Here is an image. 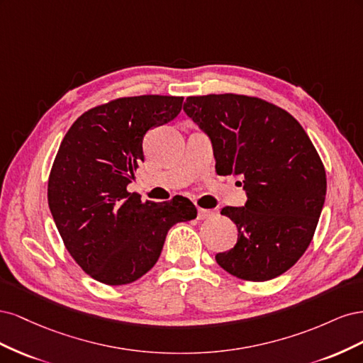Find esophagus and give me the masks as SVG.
<instances>
[{
  "label": "esophagus",
  "instance_id": "esophagus-1",
  "mask_svg": "<svg viewBox=\"0 0 363 363\" xmlns=\"http://www.w3.org/2000/svg\"><path fill=\"white\" fill-rule=\"evenodd\" d=\"M215 213L212 211H207V208H199V213H196V218L200 219V221H203V219H208L212 218Z\"/></svg>",
  "mask_w": 363,
  "mask_h": 363
}]
</instances>
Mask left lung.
Segmentation results:
<instances>
[{
  "mask_svg": "<svg viewBox=\"0 0 363 363\" xmlns=\"http://www.w3.org/2000/svg\"><path fill=\"white\" fill-rule=\"evenodd\" d=\"M183 111L212 140L219 175H242L245 207L221 213L238 227V242L215 256L248 281L276 279L311 245L327 179L323 160L291 113L257 96H188Z\"/></svg>",
  "mask_w": 363,
  "mask_h": 363,
  "instance_id": "8db88e82",
  "label": "left lung"
}]
</instances>
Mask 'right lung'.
Listing matches in <instances>:
<instances>
[{
    "label": "right lung",
    "instance_id": "obj_1",
    "mask_svg": "<svg viewBox=\"0 0 363 363\" xmlns=\"http://www.w3.org/2000/svg\"><path fill=\"white\" fill-rule=\"evenodd\" d=\"M182 104L183 96L116 98L77 118L62 140L48 206L68 252L96 281H136L156 265L168 230L196 218L184 196L152 203L127 191L144 162L145 133L177 116Z\"/></svg>",
    "mask_w": 363,
    "mask_h": 363
}]
</instances>
